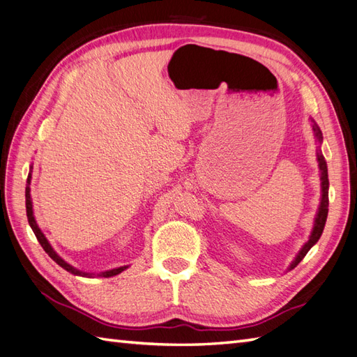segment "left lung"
<instances>
[{
    "instance_id": "1",
    "label": "left lung",
    "mask_w": 357,
    "mask_h": 357,
    "mask_svg": "<svg viewBox=\"0 0 357 357\" xmlns=\"http://www.w3.org/2000/svg\"><path fill=\"white\" fill-rule=\"evenodd\" d=\"M312 128L314 132V137H317V139H318V143H322V132L318 128V124L313 121ZM318 162H319V170H321V193H322L321 204H319V208L317 213V218H314L312 234H310L307 242H305L304 246L301 248V251L298 252V255L295 257V260L291 263L289 269H294L298 266V263H300L305 257V254L310 251V248L318 242L321 234H322V231H324V227H326V220H327V214H328V173H327V162L324 160V156H322L321 151H318Z\"/></svg>"
}]
</instances>
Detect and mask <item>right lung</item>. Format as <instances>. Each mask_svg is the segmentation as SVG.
Here are the masks:
<instances>
[{
  "label": "right lung",
  "mask_w": 357,
  "mask_h": 357,
  "mask_svg": "<svg viewBox=\"0 0 357 357\" xmlns=\"http://www.w3.org/2000/svg\"><path fill=\"white\" fill-rule=\"evenodd\" d=\"M30 181H31V173H29L27 185H26V210H27V219H29V223H30V227H31V229H33V233H35V236H36V238H38V242L40 243V246L44 248V251H45L50 257H52V259H53L57 264H59L61 268H63L65 271L71 272L73 275H80V277H94L96 273L79 271V269H76L74 266H71V264L66 263V261L62 259V257L57 255V252L53 250L52 245L48 243V240L45 238L44 233H43V231H40V229H39V227H38V223H36V220H35V214H33V204H31V197H30ZM124 269H128V266H121V268H115V269H109V271L100 272V273H97V277L109 278V277H114V275H119V273H120V272H123Z\"/></svg>",
  "instance_id": "add662e5"
}]
</instances>
